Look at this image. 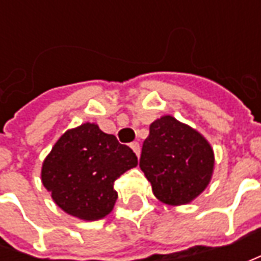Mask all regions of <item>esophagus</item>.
I'll return each mask as SVG.
<instances>
[{
  "mask_svg": "<svg viewBox=\"0 0 261 261\" xmlns=\"http://www.w3.org/2000/svg\"><path fill=\"white\" fill-rule=\"evenodd\" d=\"M130 148L134 149V152H135L136 155L139 156V154H141V146H139V144H138V142H132V144H130Z\"/></svg>",
  "mask_w": 261,
  "mask_h": 261,
  "instance_id": "34e87169",
  "label": "esophagus"
}]
</instances>
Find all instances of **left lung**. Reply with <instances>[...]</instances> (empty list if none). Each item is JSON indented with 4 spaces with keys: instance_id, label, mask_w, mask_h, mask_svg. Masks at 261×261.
Wrapping results in <instances>:
<instances>
[{
    "instance_id": "1",
    "label": "left lung",
    "mask_w": 261,
    "mask_h": 261,
    "mask_svg": "<svg viewBox=\"0 0 261 261\" xmlns=\"http://www.w3.org/2000/svg\"><path fill=\"white\" fill-rule=\"evenodd\" d=\"M139 167L160 202L187 205L211 183L215 154L200 132L166 115L149 125Z\"/></svg>"
}]
</instances>
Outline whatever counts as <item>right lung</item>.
I'll return each instance as SVG.
<instances>
[{"mask_svg":"<svg viewBox=\"0 0 261 261\" xmlns=\"http://www.w3.org/2000/svg\"><path fill=\"white\" fill-rule=\"evenodd\" d=\"M136 166L138 158L129 146L87 122L68 129L56 141L40 175L64 212L83 221H98L113 211L116 178Z\"/></svg>","mask_w":261,"mask_h":261,"instance_id":"right-lung-1","label":"right lung"}]
</instances>
